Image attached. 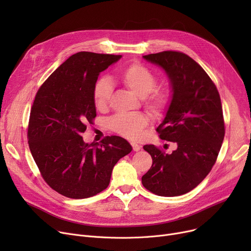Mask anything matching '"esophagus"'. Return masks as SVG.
Returning <instances> with one entry per match:
<instances>
[{
  "label": "esophagus",
  "instance_id": "1",
  "mask_svg": "<svg viewBox=\"0 0 251 251\" xmlns=\"http://www.w3.org/2000/svg\"><path fill=\"white\" fill-rule=\"evenodd\" d=\"M131 146H132V149H133L134 151H139L140 149H141V147L139 146V144H137L135 142H131Z\"/></svg>",
  "mask_w": 251,
  "mask_h": 251
}]
</instances>
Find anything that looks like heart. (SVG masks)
Masks as SVG:
<instances>
[{"label":"heart","mask_w":251,"mask_h":251,"mask_svg":"<svg viewBox=\"0 0 251 251\" xmlns=\"http://www.w3.org/2000/svg\"><path fill=\"white\" fill-rule=\"evenodd\" d=\"M119 82L135 96L146 100V107L153 116H161L171 102L170 92L167 89H154L157 79L154 73L146 66L133 63L117 76ZM112 88L108 80L100 79L92 91L96 108L104 110L109 103ZM149 124V119L141 114H119L111 118L110 128L115 133L131 140L142 137L143 130Z\"/></svg>","instance_id":"heart-1"}]
</instances>
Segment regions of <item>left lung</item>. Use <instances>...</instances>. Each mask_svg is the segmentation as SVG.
Wrapping results in <instances>:
<instances>
[{
	"label": "left lung",
	"instance_id": "8db88e82",
	"mask_svg": "<svg viewBox=\"0 0 251 251\" xmlns=\"http://www.w3.org/2000/svg\"><path fill=\"white\" fill-rule=\"evenodd\" d=\"M143 59L160 66L170 80L172 99L156 131L177 150L169 154L153 144L143 147L152 165L142 185L160 196L185 194L210 172L225 136L219 91L201 66L183 52L165 50Z\"/></svg>",
	"mask_w": 251,
	"mask_h": 251
}]
</instances>
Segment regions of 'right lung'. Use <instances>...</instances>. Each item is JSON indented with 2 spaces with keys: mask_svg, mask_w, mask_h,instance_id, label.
I'll list each match as a JSON object with an SVG mask.
<instances>
[{
  "mask_svg": "<svg viewBox=\"0 0 251 251\" xmlns=\"http://www.w3.org/2000/svg\"><path fill=\"white\" fill-rule=\"evenodd\" d=\"M121 55L79 51L39 87L30 111L28 144L48 185L69 199L94 196L109 186L114 166L132 151L120 136L85 143L81 133L97 116L92 98L100 72Z\"/></svg>",
  "mask_w": 251,
  "mask_h": 251,
  "instance_id": "obj_1",
  "label": "right lung"
}]
</instances>
